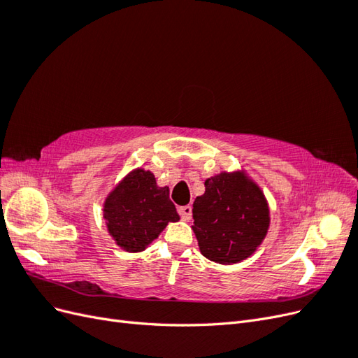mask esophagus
I'll list each match as a JSON object with an SVG mask.
<instances>
[{"label":"esophagus","mask_w":358,"mask_h":358,"mask_svg":"<svg viewBox=\"0 0 358 358\" xmlns=\"http://www.w3.org/2000/svg\"><path fill=\"white\" fill-rule=\"evenodd\" d=\"M178 212L180 215V218L183 221H189L191 220V215H192V208L189 204L187 206H180V208H178Z\"/></svg>","instance_id":"34e87169"}]
</instances>
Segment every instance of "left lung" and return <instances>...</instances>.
I'll list each match as a JSON object with an SVG mask.
<instances>
[{
	"label": "left lung",
	"mask_w": 358,
	"mask_h": 358,
	"mask_svg": "<svg viewBox=\"0 0 358 358\" xmlns=\"http://www.w3.org/2000/svg\"><path fill=\"white\" fill-rule=\"evenodd\" d=\"M204 194L192 204V230L201 254L220 264L248 258L268 229L264 194L242 173H221L204 182Z\"/></svg>",
	"instance_id": "left-lung-1"
}]
</instances>
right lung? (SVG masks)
I'll list each match as a JSON object with an SVG mask.
<instances>
[{
    "label": "right lung",
    "instance_id": "right-lung-1",
    "mask_svg": "<svg viewBox=\"0 0 358 358\" xmlns=\"http://www.w3.org/2000/svg\"><path fill=\"white\" fill-rule=\"evenodd\" d=\"M110 236L127 252H140L157 239L169 222L179 221L169 188L157 187L150 171L134 170L104 203Z\"/></svg>",
    "mask_w": 358,
    "mask_h": 358
}]
</instances>
